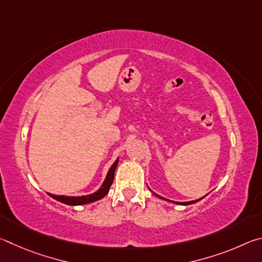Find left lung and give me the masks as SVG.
<instances>
[{"label": "left lung", "instance_id": "obj_1", "mask_svg": "<svg viewBox=\"0 0 262 262\" xmlns=\"http://www.w3.org/2000/svg\"><path fill=\"white\" fill-rule=\"evenodd\" d=\"M159 198H161V196H159ZM163 199V198H162ZM202 199V198H201ZM201 199H199V200H195V201H189V202H176V203H178V205H192V203H195V202H198V201H200L201 200ZM168 201H170V200H168Z\"/></svg>", "mask_w": 262, "mask_h": 262}]
</instances>
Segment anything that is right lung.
<instances>
[{
	"instance_id": "1",
	"label": "right lung",
	"mask_w": 262,
	"mask_h": 262,
	"mask_svg": "<svg viewBox=\"0 0 262 262\" xmlns=\"http://www.w3.org/2000/svg\"><path fill=\"white\" fill-rule=\"evenodd\" d=\"M118 162L119 159H117V161L113 163V165L111 166L108 173L106 176V179L103 183V185H101V187L94 194L83 195V196H64V195H53V194H50V195L53 199H55V200L60 201L62 203H66V205H69V206H81V205H86V203H90V202H95L97 200H100L101 198H104L105 195L108 193L111 185L113 183L114 172H115V168H117Z\"/></svg>"
}]
</instances>
